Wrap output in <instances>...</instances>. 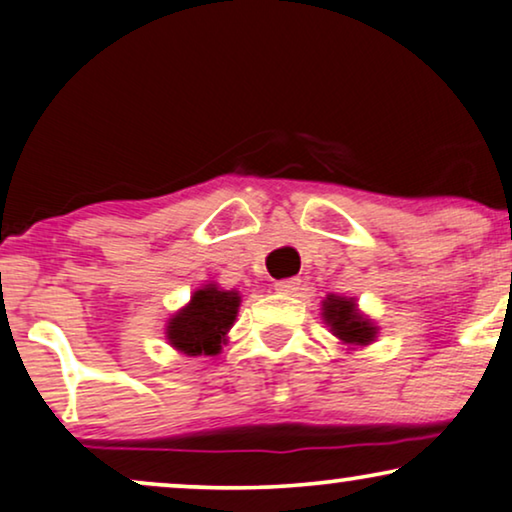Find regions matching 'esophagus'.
Masks as SVG:
<instances>
[{"instance_id": "34e87169", "label": "esophagus", "mask_w": 512, "mask_h": 512, "mask_svg": "<svg viewBox=\"0 0 512 512\" xmlns=\"http://www.w3.org/2000/svg\"><path fill=\"white\" fill-rule=\"evenodd\" d=\"M299 285H302V281H299V278H283V281L276 283V290L285 292V295H292V292L299 290Z\"/></svg>"}]
</instances>
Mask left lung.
Returning a JSON list of instances; mask_svg holds the SVG:
<instances>
[{"label":"left lung","mask_w":512,"mask_h":512,"mask_svg":"<svg viewBox=\"0 0 512 512\" xmlns=\"http://www.w3.org/2000/svg\"><path fill=\"white\" fill-rule=\"evenodd\" d=\"M323 318L332 335L349 346H367L377 337V325L358 311L353 299L327 295L323 302Z\"/></svg>","instance_id":"8db88e82"}]
</instances>
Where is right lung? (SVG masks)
Masks as SVG:
<instances>
[{"instance_id": "1", "label": "right lung", "mask_w": 512, "mask_h": 512, "mask_svg": "<svg viewBox=\"0 0 512 512\" xmlns=\"http://www.w3.org/2000/svg\"><path fill=\"white\" fill-rule=\"evenodd\" d=\"M241 297L236 290H220L215 283L196 290L192 302L166 325V339L187 356H217L234 325Z\"/></svg>"}]
</instances>
